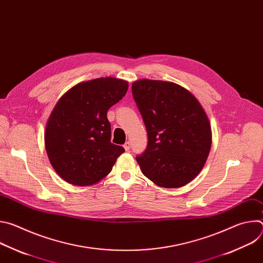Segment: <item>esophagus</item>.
<instances>
[{"mask_svg":"<svg viewBox=\"0 0 263 263\" xmlns=\"http://www.w3.org/2000/svg\"><path fill=\"white\" fill-rule=\"evenodd\" d=\"M130 142L129 141H127L125 144H124V148L126 149V151H129V149H130Z\"/></svg>","mask_w":263,"mask_h":263,"instance_id":"34e87169","label":"esophagus"}]
</instances>
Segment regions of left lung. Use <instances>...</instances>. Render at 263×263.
I'll list each match as a JSON object with an SVG mask.
<instances>
[{"label": "left lung", "mask_w": 263, "mask_h": 263, "mask_svg": "<svg viewBox=\"0 0 263 263\" xmlns=\"http://www.w3.org/2000/svg\"><path fill=\"white\" fill-rule=\"evenodd\" d=\"M132 93L147 132V146L136 161L142 174L164 189L192 182L208 158L212 132L200 102L174 82L141 79Z\"/></svg>", "instance_id": "1"}]
</instances>
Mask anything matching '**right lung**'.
I'll return each mask as SVG.
<instances>
[{
	"mask_svg": "<svg viewBox=\"0 0 263 263\" xmlns=\"http://www.w3.org/2000/svg\"><path fill=\"white\" fill-rule=\"evenodd\" d=\"M128 86L122 79L98 78L72 86L56 103L46 124L45 146L53 168L67 183L100 182L125 152L110 141L107 111Z\"/></svg>",
	"mask_w": 263,
	"mask_h": 263,
	"instance_id": "add662e5",
	"label": "right lung"
}]
</instances>
